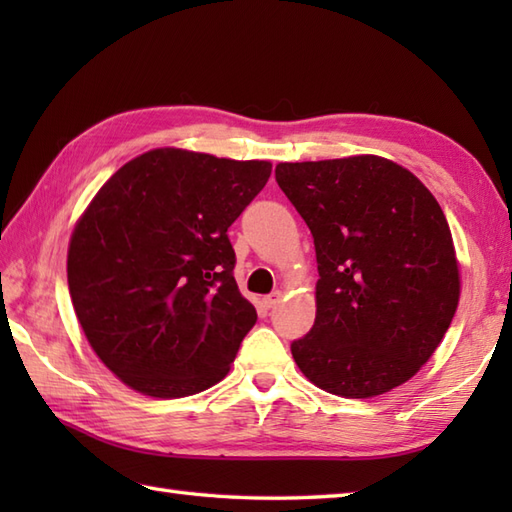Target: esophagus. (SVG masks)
I'll list each match as a JSON object with an SVG mask.
<instances>
[{"label":"esophagus","instance_id":"34e87169","mask_svg":"<svg viewBox=\"0 0 512 512\" xmlns=\"http://www.w3.org/2000/svg\"><path fill=\"white\" fill-rule=\"evenodd\" d=\"M279 301H281V292H270V295L264 297V306L270 310V308H275Z\"/></svg>","mask_w":512,"mask_h":512}]
</instances>
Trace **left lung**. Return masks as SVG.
Masks as SVG:
<instances>
[{
    "instance_id": "obj_1",
    "label": "left lung",
    "mask_w": 512,
    "mask_h": 512,
    "mask_svg": "<svg viewBox=\"0 0 512 512\" xmlns=\"http://www.w3.org/2000/svg\"><path fill=\"white\" fill-rule=\"evenodd\" d=\"M281 191L317 250V317L292 341L314 385L372 398L418 372L460 301L453 237L438 200L396 162L352 156L279 162Z\"/></svg>"
}]
</instances>
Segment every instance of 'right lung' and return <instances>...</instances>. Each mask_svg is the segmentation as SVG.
Wrapping results in <instances>:
<instances>
[{
    "label": "right lung",
    "instance_id": "right-lung-1",
    "mask_svg": "<svg viewBox=\"0 0 512 512\" xmlns=\"http://www.w3.org/2000/svg\"><path fill=\"white\" fill-rule=\"evenodd\" d=\"M270 169L266 160L151 149L118 169L76 222V319L127 387L182 398L228 374L257 312L237 288L226 231Z\"/></svg>",
    "mask_w": 512,
    "mask_h": 512
}]
</instances>
